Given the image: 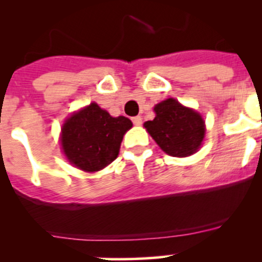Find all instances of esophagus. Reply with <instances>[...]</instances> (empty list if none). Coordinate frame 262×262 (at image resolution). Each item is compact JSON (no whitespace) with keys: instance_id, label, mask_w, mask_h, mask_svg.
I'll return each mask as SVG.
<instances>
[{"instance_id":"esophagus-1","label":"esophagus","mask_w":262,"mask_h":262,"mask_svg":"<svg viewBox=\"0 0 262 262\" xmlns=\"http://www.w3.org/2000/svg\"><path fill=\"white\" fill-rule=\"evenodd\" d=\"M132 121H133L134 125H141V124H142V118H141V116H134V118L132 119Z\"/></svg>"}]
</instances>
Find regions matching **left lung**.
Here are the masks:
<instances>
[{"instance_id":"8db88e82","label":"left lung","mask_w":262,"mask_h":262,"mask_svg":"<svg viewBox=\"0 0 262 262\" xmlns=\"http://www.w3.org/2000/svg\"><path fill=\"white\" fill-rule=\"evenodd\" d=\"M156 116L144 128L163 152L172 157H186L196 152L205 136L202 115L184 106L176 99H166L155 106Z\"/></svg>"}]
</instances>
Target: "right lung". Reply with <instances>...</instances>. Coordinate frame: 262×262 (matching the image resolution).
I'll use <instances>...</instances> for the list:
<instances>
[{"label":"right lung","instance_id":"obj_1","mask_svg":"<svg viewBox=\"0 0 262 262\" xmlns=\"http://www.w3.org/2000/svg\"><path fill=\"white\" fill-rule=\"evenodd\" d=\"M133 126L125 116L114 118L96 102L73 113L62 125L60 144L68 162L96 172L119 155L123 137Z\"/></svg>","mask_w":262,"mask_h":262}]
</instances>
